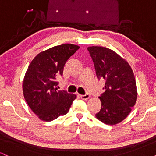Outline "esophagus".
Listing matches in <instances>:
<instances>
[{
    "mask_svg": "<svg viewBox=\"0 0 156 156\" xmlns=\"http://www.w3.org/2000/svg\"><path fill=\"white\" fill-rule=\"evenodd\" d=\"M80 98L83 100H88L90 98V95L89 94H86L84 95H80Z\"/></svg>",
    "mask_w": 156,
    "mask_h": 156,
    "instance_id": "obj_1",
    "label": "esophagus"
}]
</instances>
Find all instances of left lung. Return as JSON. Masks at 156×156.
I'll list each match as a JSON object with an SVG mask.
<instances>
[{
  "label": "left lung",
  "mask_w": 156,
  "mask_h": 156,
  "mask_svg": "<svg viewBox=\"0 0 156 156\" xmlns=\"http://www.w3.org/2000/svg\"><path fill=\"white\" fill-rule=\"evenodd\" d=\"M94 62L97 77L104 80L105 92L99 97L101 109L96 117L106 125L121 122L131 112L137 99L133 70L125 59L103 47L87 48Z\"/></svg>",
  "instance_id": "left-lung-1"
}]
</instances>
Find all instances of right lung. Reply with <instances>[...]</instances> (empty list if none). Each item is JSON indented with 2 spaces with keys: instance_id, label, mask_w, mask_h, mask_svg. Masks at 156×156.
<instances>
[{
  "instance_id": "right-lung-1",
  "label": "right lung",
  "mask_w": 156,
  "mask_h": 156,
  "mask_svg": "<svg viewBox=\"0 0 156 156\" xmlns=\"http://www.w3.org/2000/svg\"><path fill=\"white\" fill-rule=\"evenodd\" d=\"M78 45L63 44L39 53L28 66L23 83L25 100L42 120L50 122L69 112L74 94L58 91L56 78L62 76L64 67Z\"/></svg>"
}]
</instances>
